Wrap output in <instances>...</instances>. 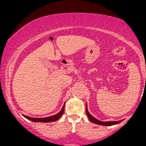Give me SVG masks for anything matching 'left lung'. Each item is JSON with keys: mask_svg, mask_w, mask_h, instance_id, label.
Segmentation results:
<instances>
[{"mask_svg": "<svg viewBox=\"0 0 146 146\" xmlns=\"http://www.w3.org/2000/svg\"><path fill=\"white\" fill-rule=\"evenodd\" d=\"M86 115H87L89 120H90L92 122H93V123H95L96 124H99V125H101V126H113V125H115V124H117L120 123V122H121L122 120H119V121L103 122V121H101V120H98L97 119H96V118H95L94 117H93V116L88 112L87 103H86Z\"/></svg>", "mask_w": 146, "mask_h": 146, "instance_id": "1", "label": "left lung"}]
</instances>
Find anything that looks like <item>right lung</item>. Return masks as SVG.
Instances as JSON below:
<instances>
[{
  "label": "right lung",
  "mask_w": 146,
  "mask_h": 146,
  "mask_svg": "<svg viewBox=\"0 0 146 146\" xmlns=\"http://www.w3.org/2000/svg\"><path fill=\"white\" fill-rule=\"evenodd\" d=\"M64 105L65 103H64V105H63L62 109L60 110V111L56 115L50 116V117H45V118H31L29 117L28 116L26 115H24V117L25 118H26L27 119H28L29 120L32 122H54L56 120H58L60 118L62 117V114L64 113Z\"/></svg>",
  "instance_id": "1"
}]
</instances>
